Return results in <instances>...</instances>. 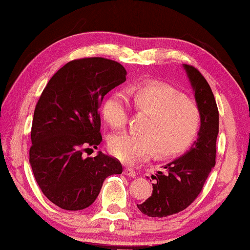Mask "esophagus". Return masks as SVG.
Listing matches in <instances>:
<instances>
[{"mask_svg": "<svg viewBox=\"0 0 250 250\" xmlns=\"http://www.w3.org/2000/svg\"><path fill=\"white\" fill-rule=\"evenodd\" d=\"M124 172H125V175L128 176V177H136V172H134V170L132 168L125 167Z\"/></svg>", "mask_w": 250, "mask_h": 250, "instance_id": "1", "label": "esophagus"}]
</instances>
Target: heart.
Wrapping results in <instances>:
<instances>
[{"instance_id":"obj_1","label":"heart","mask_w":250,"mask_h":250,"mask_svg":"<svg viewBox=\"0 0 250 250\" xmlns=\"http://www.w3.org/2000/svg\"><path fill=\"white\" fill-rule=\"evenodd\" d=\"M128 96H126V94ZM136 108L149 113L141 132H120L109 139L114 157L126 164L148 159L154 151L159 157L184 152L196 139L201 125L199 109L167 85L148 84L116 91L105 99L102 113L113 128H122L128 120L129 99Z\"/></svg>"}]
</instances>
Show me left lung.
<instances>
[{
  "label": "left lung",
  "instance_id": "1",
  "mask_svg": "<svg viewBox=\"0 0 250 250\" xmlns=\"http://www.w3.org/2000/svg\"><path fill=\"white\" fill-rule=\"evenodd\" d=\"M191 85L201 114L197 140L188 151L164 166L152 184V195L137 205L149 217H167L180 212L196 199L216 164V141L219 131V113L208 82L193 66L182 64ZM151 181V180H150Z\"/></svg>",
  "mask_w": 250,
  "mask_h": 250
}]
</instances>
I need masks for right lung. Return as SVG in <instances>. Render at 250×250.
Segmentation results:
<instances>
[{"mask_svg":"<svg viewBox=\"0 0 250 250\" xmlns=\"http://www.w3.org/2000/svg\"><path fill=\"white\" fill-rule=\"evenodd\" d=\"M120 63L86 58L58 71L35 106L29 161L44 196L65 210H82L94 203L106 177L122 173L120 161L99 151V106L106 93L125 81Z\"/></svg>","mask_w":250,"mask_h":250,"instance_id":"right-lung-1","label":"right lung"}]
</instances>
